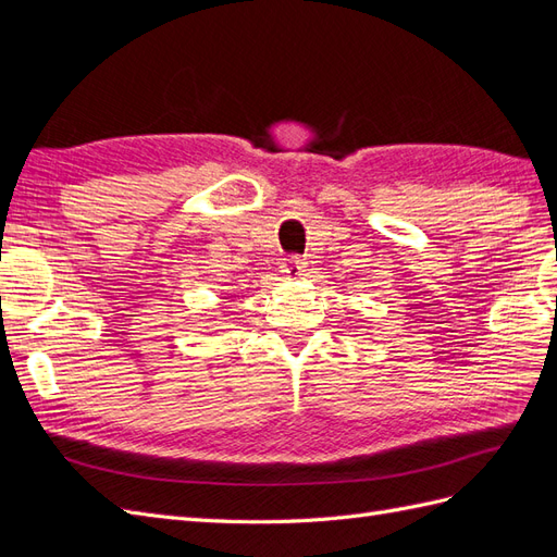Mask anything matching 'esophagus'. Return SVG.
Wrapping results in <instances>:
<instances>
[{
	"mask_svg": "<svg viewBox=\"0 0 557 557\" xmlns=\"http://www.w3.org/2000/svg\"><path fill=\"white\" fill-rule=\"evenodd\" d=\"M305 260H301L299 256H290L288 260L283 262V272H285V276L288 278H297V276H301V272H305Z\"/></svg>",
	"mask_w": 557,
	"mask_h": 557,
	"instance_id": "34e87169",
	"label": "esophagus"
}]
</instances>
